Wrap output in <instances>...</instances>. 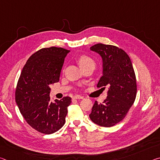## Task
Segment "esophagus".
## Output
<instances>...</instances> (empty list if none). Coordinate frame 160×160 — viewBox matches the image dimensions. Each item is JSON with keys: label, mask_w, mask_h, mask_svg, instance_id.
<instances>
[{"label": "esophagus", "mask_w": 160, "mask_h": 160, "mask_svg": "<svg viewBox=\"0 0 160 160\" xmlns=\"http://www.w3.org/2000/svg\"><path fill=\"white\" fill-rule=\"evenodd\" d=\"M83 98H84V97H82V96H80V95H75V96L73 97V99H82Z\"/></svg>", "instance_id": "esophagus-1"}]
</instances>
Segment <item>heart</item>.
Wrapping results in <instances>:
<instances>
[{
	"label": "heart",
	"mask_w": 160,
	"mask_h": 160,
	"mask_svg": "<svg viewBox=\"0 0 160 160\" xmlns=\"http://www.w3.org/2000/svg\"><path fill=\"white\" fill-rule=\"evenodd\" d=\"M77 61L80 67L85 66L89 64H94V62L92 59L86 55H81L78 56Z\"/></svg>",
	"instance_id": "b5f03b06"
}]
</instances>
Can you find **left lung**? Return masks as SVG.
<instances>
[{"mask_svg":"<svg viewBox=\"0 0 160 160\" xmlns=\"http://www.w3.org/2000/svg\"><path fill=\"white\" fill-rule=\"evenodd\" d=\"M90 50L102 60V76L97 87L107 86L109 90L102 103L95 101L89 116L97 125L112 127L123 120L135 102L137 85L133 67L128 54L115 46L97 44Z\"/></svg>","mask_w":160,"mask_h":160,"instance_id":"obj_1","label":"left lung"}]
</instances>
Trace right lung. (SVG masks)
<instances>
[{"instance_id":"right-lung-1","label":"right lung","mask_w":160,"mask_h":160,"mask_svg":"<svg viewBox=\"0 0 160 160\" xmlns=\"http://www.w3.org/2000/svg\"><path fill=\"white\" fill-rule=\"evenodd\" d=\"M69 50L52 47L32 55L22 70L15 91V101L29 126L44 134H51L65 124L71 98L50 101L49 85L59 81Z\"/></svg>"}]
</instances>
